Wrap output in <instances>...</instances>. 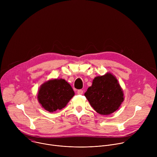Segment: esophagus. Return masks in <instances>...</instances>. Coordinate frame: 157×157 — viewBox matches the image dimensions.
<instances>
[{"label": "esophagus", "instance_id": "obj_1", "mask_svg": "<svg viewBox=\"0 0 157 157\" xmlns=\"http://www.w3.org/2000/svg\"><path fill=\"white\" fill-rule=\"evenodd\" d=\"M77 93H78V94L81 95V94H83V91L81 90V89H79V90H78V91H77Z\"/></svg>", "mask_w": 157, "mask_h": 157}]
</instances>
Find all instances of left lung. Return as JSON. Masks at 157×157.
Listing matches in <instances>:
<instances>
[{
	"instance_id": "left-lung-1",
	"label": "left lung",
	"mask_w": 157,
	"mask_h": 157,
	"mask_svg": "<svg viewBox=\"0 0 157 157\" xmlns=\"http://www.w3.org/2000/svg\"><path fill=\"white\" fill-rule=\"evenodd\" d=\"M84 96L91 105L102 115L116 111L124 101V93L116 78L110 73L96 77Z\"/></svg>"
}]
</instances>
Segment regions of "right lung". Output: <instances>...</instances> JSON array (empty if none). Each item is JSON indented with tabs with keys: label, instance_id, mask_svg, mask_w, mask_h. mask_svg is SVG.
Wrapping results in <instances>:
<instances>
[{
	"label": "right lung",
	"instance_id": "1",
	"mask_svg": "<svg viewBox=\"0 0 157 157\" xmlns=\"http://www.w3.org/2000/svg\"><path fill=\"white\" fill-rule=\"evenodd\" d=\"M75 95L73 88L63 79H55L43 83L38 93L42 107L50 113L64 108Z\"/></svg>",
	"mask_w": 157,
	"mask_h": 157
}]
</instances>
